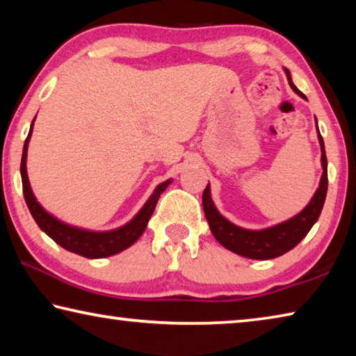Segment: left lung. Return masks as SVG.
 Returning <instances> with one entry per match:
<instances>
[{"mask_svg": "<svg viewBox=\"0 0 356 356\" xmlns=\"http://www.w3.org/2000/svg\"><path fill=\"white\" fill-rule=\"evenodd\" d=\"M287 80L291 83V88L297 92L300 97L306 99L303 92H300L297 86L291 80V74L286 70ZM318 131V129H317ZM318 141H321L322 147V168L323 174L321 179V185L312 196L311 202L306 206L301 212L293 216V218L287 220L281 225H276L273 227L264 229V231H248V229H242L232 222H229L226 218L218 213L215 209L212 197H210V186L207 185L206 190L202 193V207L206 218L209 221L210 231H212L213 237L218 242L227 248L229 251H234L236 254L250 257V259H273L282 256L284 252L295 248L301 240L306 237V234L311 231L314 226L318 215L322 212L325 197H327V188H328V170H327V155H325V146L323 138L318 134Z\"/></svg>", "mask_w": 356, "mask_h": 356, "instance_id": "left-lung-1", "label": "left lung"}]
</instances>
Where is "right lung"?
I'll use <instances>...</instances> for the list:
<instances>
[{
    "label": "right lung",
    "mask_w": 356,
    "mask_h": 356,
    "mask_svg": "<svg viewBox=\"0 0 356 356\" xmlns=\"http://www.w3.org/2000/svg\"><path fill=\"white\" fill-rule=\"evenodd\" d=\"M34 120L31 124V130H29L28 138L25 140V146H23V155H22V184H23V196H25L26 206L31 212L33 218L38 222V226L44 231L48 237H51L58 245H61L64 250L75 252L88 259H100L108 257L120 252L129 246L134 245L138 238L141 237L144 229L147 226V221L152 216L156 201L161 193L166 190V186L171 184V180L160 184L156 186L152 196L149 197V201L144 204V207L140 210L134 220L129 225L116 229V231L110 232H91V231H83V229L72 227L69 225L58 221L55 216H51L48 212L42 209L40 204L35 201V197L29 186L28 174H26V154H28V141L31 136Z\"/></svg>",
    "instance_id": "obj_1"
}]
</instances>
